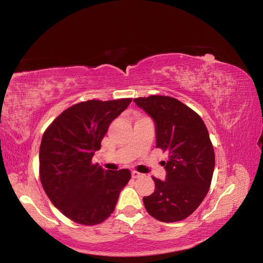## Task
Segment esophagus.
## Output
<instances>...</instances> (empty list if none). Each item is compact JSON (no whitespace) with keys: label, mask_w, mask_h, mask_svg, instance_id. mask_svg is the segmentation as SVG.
<instances>
[{"label":"esophagus","mask_w":263,"mask_h":263,"mask_svg":"<svg viewBox=\"0 0 263 263\" xmlns=\"http://www.w3.org/2000/svg\"><path fill=\"white\" fill-rule=\"evenodd\" d=\"M142 176H143V174L139 173V172H137V171H133L132 172V177L133 178H139V177H142Z\"/></svg>","instance_id":"obj_1"}]
</instances>
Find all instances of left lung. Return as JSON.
I'll return each mask as SVG.
<instances>
[{
    "mask_svg": "<svg viewBox=\"0 0 263 263\" xmlns=\"http://www.w3.org/2000/svg\"><path fill=\"white\" fill-rule=\"evenodd\" d=\"M134 101L156 123L157 148L168 152V160L163 161L166 179L152 177L156 190L143 197L144 208L158 221H182L209 192L215 164L209 133L201 117L175 98L150 96Z\"/></svg>",
    "mask_w": 263,
    "mask_h": 263,
    "instance_id": "obj_1",
    "label": "left lung"
}]
</instances>
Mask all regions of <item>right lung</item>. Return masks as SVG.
Instances as JSON below:
<instances>
[{
	"label": "right lung",
	"mask_w": 263,
	"mask_h": 263,
	"mask_svg": "<svg viewBox=\"0 0 263 263\" xmlns=\"http://www.w3.org/2000/svg\"><path fill=\"white\" fill-rule=\"evenodd\" d=\"M132 102L88 100L63 111L45 129L39 150L42 187L54 206L78 224H100L110 216L130 171L92 164L108 126Z\"/></svg>",
	"instance_id": "obj_1"
}]
</instances>
